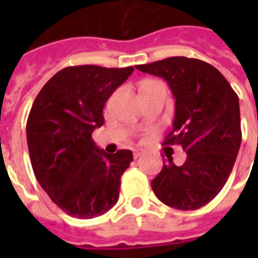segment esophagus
<instances>
[{"instance_id":"1","label":"esophagus","mask_w":258,"mask_h":258,"mask_svg":"<svg viewBox=\"0 0 258 258\" xmlns=\"http://www.w3.org/2000/svg\"><path fill=\"white\" fill-rule=\"evenodd\" d=\"M146 150L141 149V147H137V149H134V158H139L142 154H145Z\"/></svg>"}]
</instances>
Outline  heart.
Returning a JSON list of instances; mask_svg holds the SVG:
<instances>
[{
    "mask_svg": "<svg viewBox=\"0 0 258 258\" xmlns=\"http://www.w3.org/2000/svg\"><path fill=\"white\" fill-rule=\"evenodd\" d=\"M163 87H165V84L161 82H157V80H146V82L142 83L141 87H139V89H141V92H143V91H147V89L163 88Z\"/></svg>",
    "mask_w": 258,
    "mask_h": 258,
    "instance_id": "obj_1",
    "label": "heart"
}]
</instances>
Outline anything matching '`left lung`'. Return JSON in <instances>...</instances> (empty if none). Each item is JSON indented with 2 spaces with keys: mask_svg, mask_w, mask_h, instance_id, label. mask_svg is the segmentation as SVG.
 <instances>
[{
  "mask_svg": "<svg viewBox=\"0 0 258 258\" xmlns=\"http://www.w3.org/2000/svg\"><path fill=\"white\" fill-rule=\"evenodd\" d=\"M135 68L167 82L175 117L163 145H179L187 154L182 166L167 157L153 191L170 208H202L222 190L240 150L238 96L220 71L198 58L176 56Z\"/></svg>",
  "mask_w": 258,
  "mask_h": 258,
  "instance_id": "obj_1",
  "label": "left lung"
}]
</instances>
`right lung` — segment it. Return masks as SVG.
Segmentation results:
<instances>
[{"mask_svg": "<svg viewBox=\"0 0 258 258\" xmlns=\"http://www.w3.org/2000/svg\"><path fill=\"white\" fill-rule=\"evenodd\" d=\"M133 72L134 67H67L34 99L26 121L30 163L40 186L70 216H101L119 200L133 153H104L92 133L104 123L105 101Z\"/></svg>", "mask_w": 258, "mask_h": 258, "instance_id": "obj_1", "label": "right lung"}]
</instances>
